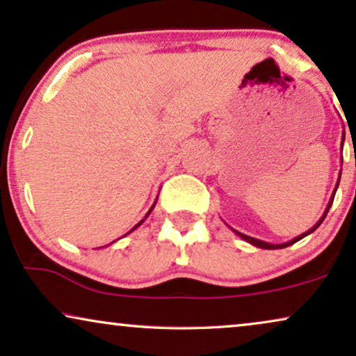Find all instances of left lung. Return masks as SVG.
I'll use <instances>...</instances> for the list:
<instances>
[{
	"mask_svg": "<svg viewBox=\"0 0 356 356\" xmlns=\"http://www.w3.org/2000/svg\"><path fill=\"white\" fill-rule=\"evenodd\" d=\"M334 197H335V193L334 195H332V199H330V202H328V207H327V210H325V213L322 215V218L318 220V222L316 223V227H312L310 228V230L307 232V233H304V235H300V236H298V238H294V240L292 241H289V243H282V245H269V243H264V241H261V240H256V238H251V236H246V235H243V233H240V232H236V235H240L243 240H246V241H250L251 245H254V246H259V248H266V250H277V248H286V246H289V245H292V243H296V241H299L300 238H304L305 235H309V233H312L314 230H316V228L318 227V225H321L322 222H323V218L327 217V213H328V210H330V207H332V202H334Z\"/></svg>",
	"mask_w": 356,
	"mask_h": 356,
	"instance_id": "left-lung-1",
	"label": "left lung"
}]
</instances>
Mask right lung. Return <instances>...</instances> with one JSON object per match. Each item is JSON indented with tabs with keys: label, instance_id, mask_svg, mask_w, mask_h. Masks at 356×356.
Instances as JSON below:
<instances>
[{
	"label": "right lung",
	"instance_id": "1",
	"mask_svg": "<svg viewBox=\"0 0 356 356\" xmlns=\"http://www.w3.org/2000/svg\"><path fill=\"white\" fill-rule=\"evenodd\" d=\"M152 209H154V205H152V207H151V210H152ZM151 210H149V211H147V215H149V213H151ZM141 223H143V220H141V222H139V223L136 225V227H139V225H141ZM136 227H134V228H136ZM134 228H133V230H134ZM133 230H131V232H133Z\"/></svg>",
	"mask_w": 356,
	"mask_h": 356
}]
</instances>
